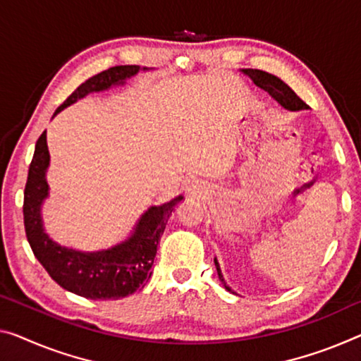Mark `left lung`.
<instances>
[{"mask_svg": "<svg viewBox=\"0 0 361 361\" xmlns=\"http://www.w3.org/2000/svg\"><path fill=\"white\" fill-rule=\"evenodd\" d=\"M240 72H243L247 77H250L252 82L257 87L262 88V90L268 92L271 98H274L277 104L282 106L287 111H303V109H310L308 104L303 102L297 97V93L292 90V88L286 84L284 80H281L279 77H276L273 74H269V72H264V71H259V69H240ZM214 266H216V271H218V276H219V281L223 282V286L226 287V290L232 292V289L229 286L226 284L224 281V276L221 273V268H219V263L218 259L214 258ZM234 293V292H232Z\"/></svg>", "mask_w": 361, "mask_h": 361, "instance_id": "obj_1", "label": "left lung"}]
</instances>
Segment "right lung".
I'll use <instances>...</instances> for the list:
<instances>
[{
	"instance_id": "1",
	"label": "right lung",
	"mask_w": 361,
	"mask_h": 361,
	"mask_svg": "<svg viewBox=\"0 0 361 361\" xmlns=\"http://www.w3.org/2000/svg\"><path fill=\"white\" fill-rule=\"evenodd\" d=\"M147 71L152 69L140 66H116L99 72L77 87L74 93L54 111L53 118L90 93L124 85L138 72ZM48 168L49 152L45 130L37 140L24 190V226L27 240L35 258L63 289L90 300H118L142 290L152 276L158 242L163 235L169 214L184 197L179 195L171 202L149 207L137 219L134 229L123 242L103 250H77L59 245L45 231L42 208L49 197Z\"/></svg>"
}]
</instances>
